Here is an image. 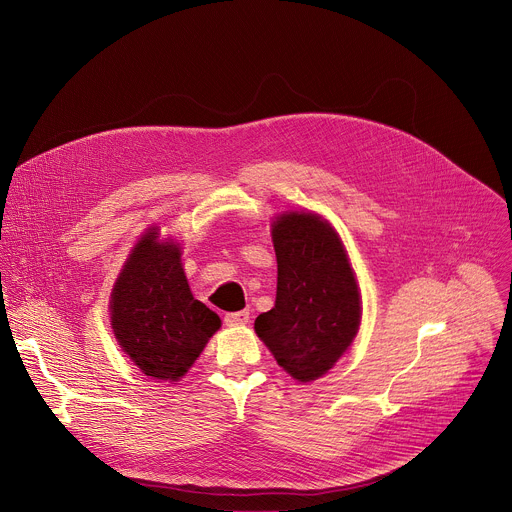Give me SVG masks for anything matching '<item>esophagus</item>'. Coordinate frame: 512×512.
Instances as JSON below:
<instances>
[{
  "label": "esophagus",
  "mask_w": 512,
  "mask_h": 512,
  "mask_svg": "<svg viewBox=\"0 0 512 512\" xmlns=\"http://www.w3.org/2000/svg\"><path fill=\"white\" fill-rule=\"evenodd\" d=\"M250 321V313L248 311H238V313H226L224 317V323L228 327H242Z\"/></svg>",
  "instance_id": "obj_1"
}]
</instances>
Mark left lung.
<instances>
[{
	"instance_id": "obj_1",
	"label": "left lung",
	"mask_w": 512,
	"mask_h": 512,
	"mask_svg": "<svg viewBox=\"0 0 512 512\" xmlns=\"http://www.w3.org/2000/svg\"><path fill=\"white\" fill-rule=\"evenodd\" d=\"M278 262L274 309L254 329L276 363L298 381L325 375L357 335L359 288L337 232L317 214L272 224Z\"/></svg>"
}]
</instances>
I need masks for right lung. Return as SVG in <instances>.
Returning <instances> with one entry per match:
<instances>
[{
  "instance_id": "obj_1",
  "label": "right lung",
  "mask_w": 512,
  "mask_h": 512,
  "mask_svg": "<svg viewBox=\"0 0 512 512\" xmlns=\"http://www.w3.org/2000/svg\"><path fill=\"white\" fill-rule=\"evenodd\" d=\"M149 230L133 248L111 294V325L123 351L149 377L177 381L220 329V317L193 298L173 242Z\"/></svg>"
}]
</instances>
